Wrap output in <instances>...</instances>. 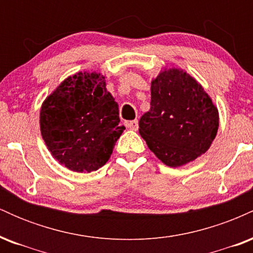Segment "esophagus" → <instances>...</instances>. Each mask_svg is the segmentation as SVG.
Segmentation results:
<instances>
[{
    "label": "esophagus",
    "instance_id": "esophagus-1",
    "mask_svg": "<svg viewBox=\"0 0 253 253\" xmlns=\"http://www.w3.org/2000/svg\"><path fill=\"white\" fill-rule=\"evenodd\" d=\"M126 127H127V128L132 129V130H136V129H138V120L127 121V123H126Z\"/></svg>",
    "mask_w": 253,
    "mask_h": 253
}]
</instances>
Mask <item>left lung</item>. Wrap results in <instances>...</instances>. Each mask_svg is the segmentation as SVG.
<instances>
[{"instance_id": "obj_1", "label": "left lung", "mask_w": 253, "mask_h": 253, "mask_svg": "<svg viewBox=\"0 0 253 253\" xmlns=\"http://www.w3.org/2000/svg\"><path fill=\"white\" fill-rule=\"evenodd\" d=\"M150 110L139 134L157 158L178 168L201 157L219 128V110L203 86L181 68H164L151 81Z\"/></svg>"}]
</instances>
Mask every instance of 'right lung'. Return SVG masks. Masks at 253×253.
Instances as JSON below:
<instances>
[{
  "label": "right lung",
  "mask_w": 253,
  "mask_h": 253,
  "mask_svg": "<svg viewBox=\"0 0 253 253\" xmlns=\"http://www.w3.org/2000/svg\"><path fill=\"white\" fill-rule=\"evenodd\" d=\"M119 123V104L96 71L65 78L43 100L39 115L52 157L75 172L96 171L108 162L125 129Z\"/></svg>",
  "instance_id": "obj_1"
}]
</instances>
